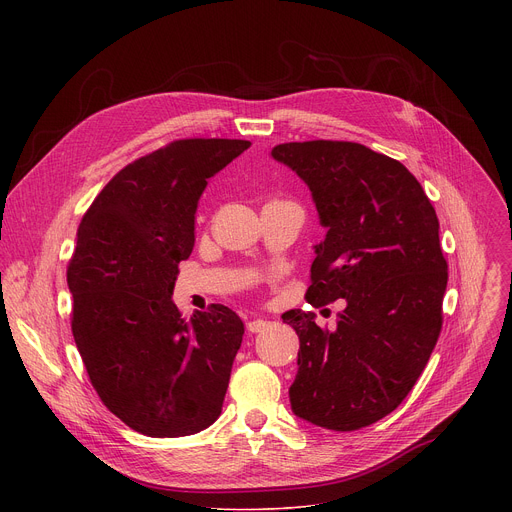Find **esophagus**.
I'll list each match as a JSON object with an SVG mask.
<instances>
[{
    "label": "esophagus",
    "instance_id": "34e87169",
    "mask_svg": "<svg viewBox=\"0 0 512 512\" xmlns=\"http://www.w3.org/2000/svg\"><path fill=\"white\" fill-rule=\"evenodd\" d=\"M267 326H269V322H267V320H263V318H257V320H249V322H247V330H249L251 334L263 332Z\"/></svg>",
    "mask_w": 512,
    "mask_h": 512
}]
</instances>
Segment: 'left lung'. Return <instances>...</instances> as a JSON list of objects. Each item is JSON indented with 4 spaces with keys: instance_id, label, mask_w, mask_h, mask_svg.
<instances>
[{
    "instance_id": "obj_1",
    "label": "left lung",
    "mask_w": 512,
    "mask_h": 512,
    "mask_svg": "<svg viewBox=\"0 0 512 512\" xmlns=\"http://www.w3.org/2000/svg\"><path fill=\"white\" fill-rule=\"evenodd\" d=\"M310 186L320 223L306 300H346L336 330L314 312L281 318L300 338L294 413L334 431L367 427L409 395L442 332L448 261L417 178L354 141H289L271 150Z\"/></svg>"
}]
</instances>
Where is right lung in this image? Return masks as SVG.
<instances>
[{
	"label": "right lung",
	"instance_id": "add662e5",
	"mask_svg": "<svg viewBox=\"0 0 512 512\" xmlns=\"http://www.w3.org/2000/svg\"><path fill=\"white\" fill-rule=\"evenodd\" d=\"M249 145L176 139L119 170L81 221L72 336L103 405L143 435H190L221 415L245 326L223 304L186 318L172 291L208 178Z\"/></svg>",
	"mask_w": 512,
	"mask_h": 512
}]
</instances>
